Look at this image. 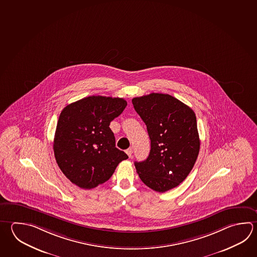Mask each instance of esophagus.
Listing matches in <instances>:
<instances>
[{"label": "esophagus", "instance_id": "esophagus-1", "mask_svg": "<svg viewBox=\"0 0 257 257\" xmlns=\"http://www.w3.org/2000/svg\"><path fill=\"white\" fill-rule=\"evenodd\" d=\"M126 154L128 155L129 157H132V155H133V148H128V149L126 150Z\"/></svg>", "mask_w": 257, "mask_h": 257}]
</instances>
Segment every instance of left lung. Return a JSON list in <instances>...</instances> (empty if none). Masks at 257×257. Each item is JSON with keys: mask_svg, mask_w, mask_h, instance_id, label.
Segmentation results:
<instances>
[{"mask_svg": "<svg viewBox=\"0 0 257 257\" xmlns=\"http://www.w3.org/2000/svg\"><path fill=\"white\" fill-rule=\"evenodd\" d=\"M151 140L147 159L136 162L140 179L159 193L178 186L193 169L200 150L194 111L175 97L153 92L132 100Z\"/></svg>", "mask_w": 257, "mask_h": 257, "instance_id": "1", "label": "left lung"}]
</instances>
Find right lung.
<instances>
[{
    "label": "right lung",
    "instance_id": "obj_1",
    "mask_svg": "<svg viewBox=\"0 0 257 257\" xmlns=\"http://www.w3.org/2000/svg\"><path fill=\"white\" fill-rule=\"evenodd\" d=\"M122 98L89 96L63 108L54 152L63 175L82 189L105 183L128 155L115 147L110 122L125 109Z\"/></svg>",
    "mask_w": 257,
    "mask_h": 257
}]
</instances>
